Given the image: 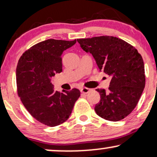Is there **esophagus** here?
<instances>
[{"label":"esophagus","mask_w":157,"mask_h":157,"mask_svg":"<svg viewBox=\"0 0 157 157\" xmlns=\"http://www.w3.org/2000/svg\"><path fill=\"white\" fill-rule=\"evenodd\" d=\"M90 90H91V89H89L86 87H83L81 89V92H82V93H84V94H87L90 92Z\"/></svg>","instance_id":"esophagus-1"}]
</instances>
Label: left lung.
Here are the masks:
<instances>
[{"mask_svg":"<svg viewBox=\"0 0 157 157\" xmlns=\"http://www.w3.org/2000/svg\"><path fill=\"white\" fill-rule=\"evenodd\" d=\"M84 52L92 54L97 65L111 77L108 91L100 94L94 111L102 119L117 121L124 119L137 105L146 84L142 56L134 46L113 36L77 39Z\"/></svg>","mask_w":157,"mask_h":157,"instance_id":"obj_1","label":"left lung"}]
</instances>
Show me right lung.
Here are the masks:
<instances>
[{
  "mask_svg": "<svg viewBox=\"0 0 157 157\" xmlns=\"http://www.w3.org/2000/svg\"><path fill=\"white\" fill-rule=\"evenodd\" d=\"M76 40L48 39L33 46L19 58L16 76L18 95L33 117L49 127L65 122L80 97L78 89L55 91L51 78L63 71L62 54Z\"/></svg>",
  "mask_w": 157,
  "mask_h": 157,
  "instance_id": "obj_1",
  "label": "right lung"
}]
</instances>
